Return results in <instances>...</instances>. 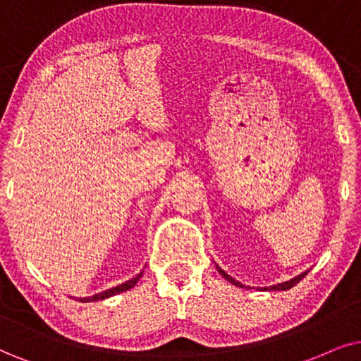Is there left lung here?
Returning <instances> with one entry per match:
<instances>
[{"label": "left lung", "mask_w": 361, "mask_h": 361, "mask_svg": "<svg viewBox=\"0 0 361 361\" xmlns=\"http://www.w3.org/2000/svg\"><path fill=\"white\" fill-rule=\"evenodd\" d=\"M216 268H218V271H220V275H221L223 278H226L228 281H230V283H233V285H236V286H241V288H245V285H241L240 281L233 280V278H231L230 275H228V273L223 271L221 268L218 267V264H216ZM307 273H308V271H305V273H302V275L295 276L293 280H290V281H285V283H278V285H273V286H270V288H263V290H290L291 286H295V285H296V283H300V281H302L303 278L307 276Z\"/></svg>", "instance_id": "8db88e82"}]
</instances>
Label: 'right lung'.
Wrapping results in <instances>:
<instances>
[{
    "label": "right lung",
    "mask_w": 361,
    "mask_h": 361,
    "mask_svg": "<svg viewBox=\"0 0 361 361\" xmlns=\"http://www.w3.org/2000/svg\"><path fill=\"white\" fill-rule=\"evenodd\" d=\"M140 278H141V273H140V275H136L135 278H131V280H128L125 283H121V285L115 286V288H109L106 291H103V293H98V295H93V296H86V298H78V300H80V302H83V303H88V302H97V300L109 298V296L118 295V293H121V291L133 288V286L136 285V281H138Z\"/></svg>",
    "instance_id": "right-lung-1"
}]
</instances>
